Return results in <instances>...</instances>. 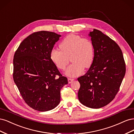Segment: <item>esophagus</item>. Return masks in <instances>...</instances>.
Instances as JSON below:
<instances>
[{
	"label": "esophagus",
	"instance_id": "34e87169",
	"mask_svg": "<svg viewBox=\"0 0 134 134\" xmlns=\"http://www.w3.org/2000/svg\"><path fill=\"white\" fill-rule=\"evenodd\" d=\"M74 80V79H71V78H68V83H72V82H73V81Z\"/></svg>",
	"mask_w": 134,
	"mask_h": 134
}]
</instances>
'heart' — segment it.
<instances>
[{
	"label": "heart",
	"instance_id": "obj_1",
	"mask_svg": "<svg viewBox=\"0 0 134 134\" xmlns=\"http://www.w3.org/2000/svg\"><path fill=\"white\" fill-rule=\"evenodd\" d=\"M60 50L52 49L50 59L56 66L62 70L65 69L70 58L72 63L66 71V75L75 76L82 73L84 69L90 68L94 60V49L91 40L80 36L70 34L59 44Z\"/></svg>",
	"mask_w": 134,
	"mask_h": 134
}]
</instances>
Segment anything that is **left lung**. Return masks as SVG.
Segmentation results:
<instances>
[{
	"label": "left lung",
	"instance_id": "8db88e82",
	"mask_svg": "<svg viewBox=\"0 0 134 134\" xmlns=\"http://www.w3.org/2000/svg\"><path fill=\"white\" fill-rule=\"evenodd\" d=\"M94 49V60L86 74L78 78L80 103L86 107L99 108L115 98L126 72L122 51L115 41L102 32H90Z\"/></svg>",
	"mask_w": 134,
	"mask_h": 134
}]
</instances>
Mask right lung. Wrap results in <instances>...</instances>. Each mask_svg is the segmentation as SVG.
<instances>
[{
	"mask_svg": "<svg viewBox=\"0 0 134 134\" xmlns=\"http://www.w3.org/2000/svg\"><path fill=\"white\" fill-rule=\"evenodd\" d=\"M61 35L41 31L29 35L19 44L13 59V80L30 107L44 112L60 102V90L68 83L50 59V52Z\"/></svg>",
	"mask_w": 134,
	"mask_h": 134,
	"instance_id": "right-lung-1",
	"label": "right lung"
}]
</instances>
